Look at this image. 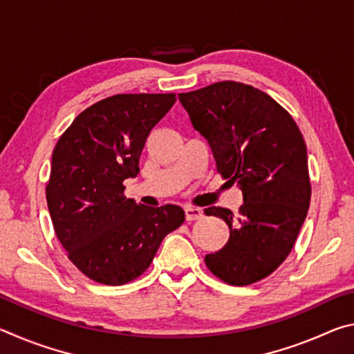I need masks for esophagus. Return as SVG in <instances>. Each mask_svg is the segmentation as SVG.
I'll use <instances>...</instances> for the list:
<instances>
[{
    "label": "esophagus",
    "instance_id": "1",
    "mask_svg": "<svg viewBox=\"0 0 354 354\" xmlns=\"http://www.w3.org/2000/svg\"><path fill=\"white\" fill-rule=\"evenodd\" d=\"M184 212H185V220H187V221L200 220L203 217V211L200 207L187 206V207H184Z\"/></svg>",
    "mask_w": 354,
    "mask_h": 354
}]
</instances>
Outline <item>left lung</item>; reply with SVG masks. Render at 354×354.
I'll return each mask as SVG.
<instances>
[{"label": "left lung", "mask_w": 354, "mask_h": 354, "mask_svg": "<svg viewBox=\"0 0 354 354\" xmlns=\"http://www.w3.org/2000/svg\"><path fill=\"white\" fill-rule=\"evenodd\" d=\"M178 98L211 145L221 178L243 194L237 215L205 209L230 226L226 245L206 254V267L226 284L257 283L286 261L308 215L310 179L301 131L270 95L248 84L221 81Z\"/></svg>", "instance_id": "1"}]
</instances>
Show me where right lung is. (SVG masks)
Listing matches in <instances>:
<instances>
[{"label": "right lung", "mask_w": 354, "mask_h": 354, "mask_svg": "<svg viewBox=\"0 0 354 354\" xmlns=\"http://www.w3.org/2000/svg\"><path fill=\"white\" fill-rule=\"evenodd\" d=\"M175 101V93L101 100L73 120L53 151L46 203L55 232L77 270L100 284L139 278L164 237L184 223L179 206L137 205L123 185L139 175L147 137Z\"/></svg>", "instance_id": "right-lung-1"}]
</instances>
